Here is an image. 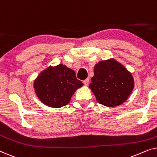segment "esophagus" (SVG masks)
I'll return each mask as SVG.
<instances>
[{
	"label": "esophagus",
	"mask_w": 157,
	"mask_h": 157,
	"mask_svg": "<svg viewBox=\"0 0 157 157\" xmlns=\"http://www.w3.org/2000/svg\"><path fill=\"white\" fill-rule=\"evenodd\" d=\"M83 83H84L85 86H88V84H89V78H86V80L83 81Z\"/></svg>",
	"instance_id": "esophagus-1"
}]
</instances>
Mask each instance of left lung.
Here are the masks:
<instances>
[{
  "label": "left lung",
  "mask_w": 157,
  "mask_h": 157,
  "mask_svg": "<svg viewBox=\"0 0 157 157\" xmlns=\"http://www.w3.org/2000/svg\"><path fill=\"white\" fill-rule=\"evenodd\" d=\"M89 87L99 104L115 107L128 99L134 89V80L125 66L110 59L96 64Z\"/></svg>",
  "instance_id": "1"
}]
</instances>
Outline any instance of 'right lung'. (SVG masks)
<instances>
[{"label": "right lung", "instance_id": "obj_1", "mask_svg": "<svg viewBox=\"0 0 157 157\" xmlns=\"http://www.w3.org/2000/svg\"><path fill=\"white\" fill-rule=\"evenodd\" d=\"M83 83L74 70L60 63L42 71L33 82L35 93L40 101L52 108H61L70 101Z\"/></svg>", "mask_w": 157, "mask_h": 157}]
</instances>
